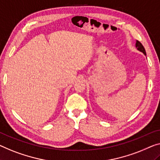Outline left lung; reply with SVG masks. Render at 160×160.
<instances>
[{"instance_id": "obj_1", "label": "left lung", "mask_w": 160, "mask_h": 160, "mask_svg": "<svg viewBox=\"0 0 160 160\" xmlns=\"http://www.w3.org/2000/svg\"><path fill=\"white\" fill-rule=\"evenodd\" d=\"M136 47H137L138 50H139L140 52H143V53H144L145 55H147L146 52H145L144 47H143V45L142 44L141 42H139V41H137V43H136Z\"/></svg>"}]
</instances>
